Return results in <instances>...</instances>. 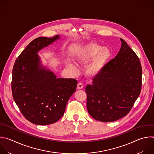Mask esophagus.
Returning a JSON list of instances; mask_svg holds the SVG:
<instances>
[{"label": "esophagus", "instance_id": "34e87169", "mask_svg": "<svg viewBox=\"0 0 154 154\" xmlns=\"http://www.w3.org/2000/svg\"><path fill=\"white\" fill-rule=\"evenodd\" d=\"M83 87H84V85H83L82 83L79 82V83L77 84V89H82Z\"/></svg>", "mask_w": 154, "mask_h": 154}]
</instances>
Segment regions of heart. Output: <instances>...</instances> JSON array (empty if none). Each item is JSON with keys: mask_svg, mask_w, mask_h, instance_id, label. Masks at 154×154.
<instances>
[{"mask_svg": "<svg viewBox=\"0 0 154 154\" xmlns=\"http://www.w3.org/2000/svg\"><path fill=\"white\" fill-rule=\"evenodd\" d=\"M111 57V52L108 48H103L95 42H91L82 48L75 58V63L83 64L92 58L86 67V72L89 76L94 77L100 72ZM69 67L74 72L77 71L72 65H69Z\"/></svg>", "mask_w": 154, "mask_h": 154, "instance_id": "obj_1", "label": "heart"}]
</instances>
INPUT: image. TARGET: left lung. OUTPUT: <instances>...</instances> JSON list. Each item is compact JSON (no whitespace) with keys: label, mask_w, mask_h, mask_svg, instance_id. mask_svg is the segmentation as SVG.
<instances>
[{"label":"left lung","mask_w":154,"mask_h":154,"mask_svg":"<svg viewBox=\"0 0 154 154\" xmlns=\"http://www.w3.org/2000/svg\"><path fill=\"white\" fill-rule=\"evenodd\" d=\"M116 57L107 63L85 88L87 109L95 120L116 121L132 109L141 89L142 68L139 58L122 38Z\"/></svg>","instance_id":"1"}]
</instances>
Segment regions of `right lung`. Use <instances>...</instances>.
I'll return each instance as SVG.
<instances>
[{
	"label": "right lung",
	"instance_id": "obj_1",
	"mask_svg": "<svg viewBox=\"0 0 154 154\" xmlns=\"http://www.w3.org/2000/svg\"><path fill=\"white\" fill-rule=\"evenodd\" d=\"M59 38L56 35L34 39L19 56L13 68L14 100L25 118L35 125H47L57 122L76 91L75 79H57L40 64L38 51Z\"/></svg>",
	"mask_w": 154,
	"mask_h": 154
}]
</instances>
